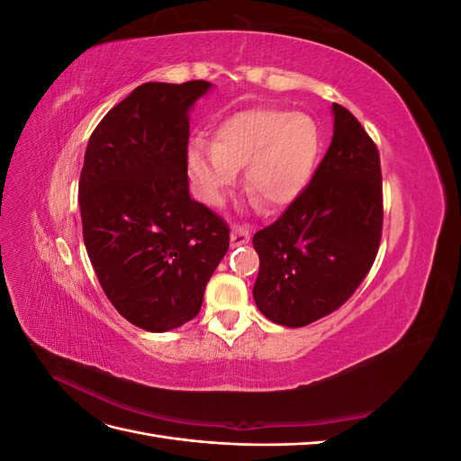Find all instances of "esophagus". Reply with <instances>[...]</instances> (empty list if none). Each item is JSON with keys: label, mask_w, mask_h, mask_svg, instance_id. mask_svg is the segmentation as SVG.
<instances>
[{"label": "esophagus", "mask_w": 461, "mask_h": 461, "mask_svg": "<svg viewBox=\"0 0 461 461\" xmlns=\"http://www.w3.org/2000/svg\"><path fill=\"white\" fill-rule=\"evenodd\" d=\"M230 242L232 246H242L246 242H249V230L246 225H234L232 232H230Z\"/></svg>", "instance_id": "esophagus-1"}]
</instances>
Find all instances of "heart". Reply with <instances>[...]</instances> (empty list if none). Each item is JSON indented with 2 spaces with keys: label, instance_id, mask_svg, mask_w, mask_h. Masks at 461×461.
Returning a JSON list of instances; mask_svg holds the SVG:
<instances>
[{
  "label": "heart",
  "instance_id": "1",
  "mask_svg": "<svg viewBox=\"0 0 461 461\" xmlns=\"http://www.w3.org/2000/svg\"><path fill=\"white\" fill-rule=\"evenodd\" d=\"M319 153V129L310 115L286 109H248L215 132L213 149L194 146L190 171L205 200L217 202L236 169L246 167V190L269 207L294 200Z\"/></svg>",
  "mask_w": 461,
  "mask_h": 461
}]
</instances>
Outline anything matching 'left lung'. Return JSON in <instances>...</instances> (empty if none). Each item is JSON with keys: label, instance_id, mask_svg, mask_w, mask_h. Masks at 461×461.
I'll use <instances>...</instances> for the list:
<instances>
[{"label": "left lung", "instance_id": "left-lung-1", "mask_svg": "<svg viewBox=\"0 0 461 461\" xmlns=\"http://www.w3.org/2000/svg\"><path fill=\"white\" fill-rule=\"evenodd\" d=\"M332 111V142L310 185L254 234V300L285 327H305L337 312L364 283L381 244L379 149L350 111L339 104Z\"/></svg>", "mask_w": 461, "mask_h": 461}]
</instances>
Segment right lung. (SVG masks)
<instances>
[{
  "instance_id": "1",
  "label": "right lung",
  "mask_w": 461,
  "mask_h": 461,
  "mask_svg": "<svg viewBox=\"0 0 461 461\" xmlns=\"http://www.w3.org/2000/svg\"><path fill=\"white\" fill-rule=\"evenodd\" d=\"M209 82H146L94 129L80 171L82 236L113 308L165 332L200 313L225 258V219L188 194V109Z\"/></svg>"
}]
</instances>
